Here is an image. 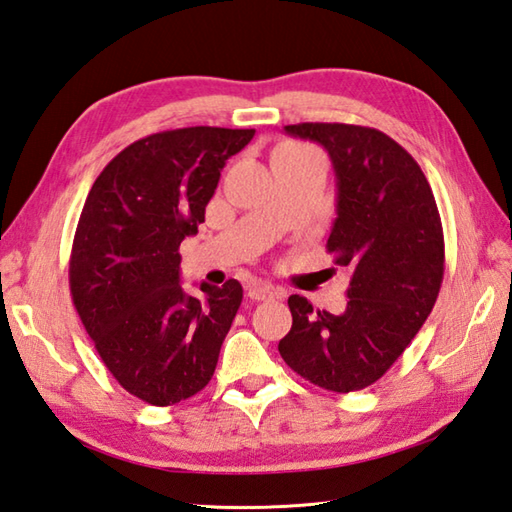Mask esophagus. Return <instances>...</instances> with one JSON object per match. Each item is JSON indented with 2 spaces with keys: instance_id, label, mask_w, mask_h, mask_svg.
Masks as SVG:
<instances>
[{
  "instance_id": "34e87169",
  "label": "esophagus",
  "mask_w": 512,
  "mask_h": 512,
  "mask_svg": "<svg viewBox=\"0 0 512 512\" xmlns=\"http://www.w3.org/2000/svg\"><path fill=\"white\" fill-rule=\"evenodd\" d=\"M279 295L281 292L273 284H268V281H253V284L248 286V297L253 301H266Z\"/></svg>"
}]
</instances>
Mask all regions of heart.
<instances>
[{
  "mask_svg": "<svg viewBox=\"0 0 512 512\" xmlns=\"http://www.w3.org/2000/svg\"><path fill=\"white\" fill-rule=\"evenodd\" d=\"M279 151H306V149H301V147H297V145H284Z\"/></svg>",
  "mask_w": 512,
  "mask_h": 512,
  "instance_id": "obj_1",
  "label": "heart"
}]
</instances>
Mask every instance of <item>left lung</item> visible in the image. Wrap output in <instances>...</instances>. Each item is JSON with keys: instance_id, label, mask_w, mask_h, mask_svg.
<instances>
[{"instance_id": "obj_1", "label": "left lung", "mask_w": 512, "mask_h": 512, "mask_svg": "<svg viewBox=\"0 0 512 512\" xmlns=\"http://www.w3.org/2000/svg\"><path fill=\"white\" fill-rule=\"evenodd\" d=\"M290 136L325 147L336 173L334 264L350 270L343 314L292 295L279 354L299 376L336 394L383 376L427 321L444 277L436 198L407 149L374 127L299 123Z\"/></svg>"}]
</instances>
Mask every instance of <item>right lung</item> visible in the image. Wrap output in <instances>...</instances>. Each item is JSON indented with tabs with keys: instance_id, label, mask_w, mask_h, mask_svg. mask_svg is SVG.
<instances>
[{
	"instance_id": "add662e5",
	"label": "right lung",
	"mask_w": 512,
	"mask_h": 512,
	"mask_svg": "<svg viewBox=\"0 0 512 512\" xmlns=\"http://www.w3.org/2000/svg\"><path fill=\"white\" fill-rule=\"evenodd\" d=\"M255 129L182 127L136 140L94 180L76 224L70 292L118 385L169 407L213 378L244 290L180 286V244L198 233L226 160Z\"/></svg>"
}]
</instances>
